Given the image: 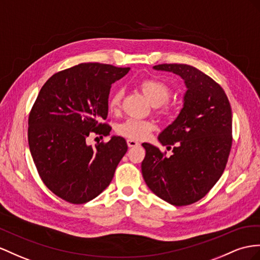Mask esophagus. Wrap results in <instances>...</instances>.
<instances>
[{"mask_svg": "<svg viewBox=\"0 0 260 260\" xmlns=\"http://www.w3.org/2000/svg\"><path fill=\"white\" fill-rule=\"evenodd\" d=\"M139 143L137 141H135V139H127V146L129 148L132 147H136V146H138Z\"/></svg>", "mask_w": 260, "mask_h": 260, "instance_id": "34e87169", "label": "esophagus"}]
</instances>
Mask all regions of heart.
<instances>
[{"label": "heart", "mask_w": 260, "mask_h": 260, "mask_svg": "<svg viewBox=\"0 0 260 260\" xmlns=\"http://www.w3.org/2000/svg\"><path fill=\"white\" fill-rule=\"evenodd\" d=\"M139 89L142 90L144 95L154 106H162V112L167 113V106L164 104L168 101L170 96V90L168 85L158 79H145L139 83ZM123 96L121 89H116L112 93L109 100V109L112 112L118 110ZM155 125L147 119L128 118L117 126V133L119 135L127 137L129 139H143L154 129Z\"/></svg>", "instance_id": "heart-1"}]
</instances>
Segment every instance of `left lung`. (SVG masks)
<instances>
[{
  "label": "left lung",
  "instance_id": "1",
  "mask_svg": "<svg viewBox=\"0 0 260 260\" xmlns=\"http://www.w3.org/2000/svg\"><path fill=\"white\" fill-rule=\"evenodd\" d=\"M172 72L187 88L176 119L158 136L172 148L170 157L156 146L144 143L142 174L148 188L172 205L199 201L221 178L232 146V110L224 90L194 67L164 63L152 67Z\"/></svg>",
  "mask_w": 260,
  "mask_h": 260
}]
</instances>
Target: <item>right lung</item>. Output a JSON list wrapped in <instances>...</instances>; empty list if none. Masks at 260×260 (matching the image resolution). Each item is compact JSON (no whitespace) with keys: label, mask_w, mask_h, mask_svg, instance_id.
<instances>
[{"label":"right lung","mask_w":260,"mask_h":260,"mask_svg":"<svg viewBox=\"0 0 260 260\" xmlns=\"http://www.w3.org/2000/svg\"><path fill=\"white\" fill-rule=\"evenodd\" d=\"M131 68L98 62L80 63L55 73L39 91L28 118V144L43 182L73 204L96 198L109 187L127 151L121 136L88 145L91 132L110 135L102 124L109 113L112 84Z\"/></svg>","instance_id":"add662e5"}]
</instances>
